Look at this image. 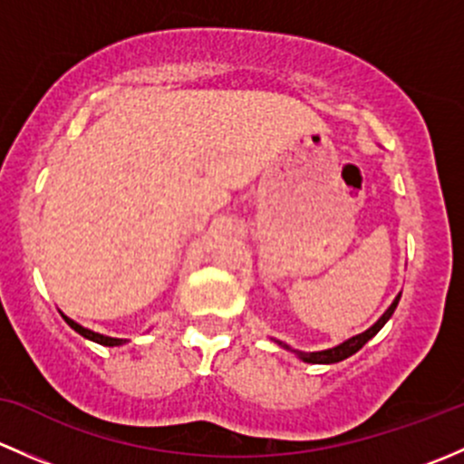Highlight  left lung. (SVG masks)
<instances>
[{"label":"left lung","mask_w":464,"mask_h":464,"mask_svg":"<svg viewBox=\"0 0 464 464\" xmlns=\"http://www.w3.org/2000/svg\"><path fill=\"white\" fill-rule=\"evenodd\" d=\"M398 302H400V295L393 299V304H391L389 308H386V313L382 314L380 319H377V322L373 324V326L369 328V331H364V333H360V335L346 339V342H342V343H339V346L326 348V351H314V353L295 351V348H290L288 343H284V342H279V346H284L285 351L295 353V355H297L299 360L308 362V364H335V362H342V360H346V357L355 355V353L360 351V348L364 346V343L369 342V339H373V337L377 335V333L382 331V326H384V324L389 322L391 314L395 313V308H398Z\"/></svg>","instance_id":"obj_1"}]
</instances>
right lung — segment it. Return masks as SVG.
<instances>
[{
	"label": "right lung",
	"instance_id": "obj_1",
	"mask_svg": "<svg viewBox=\"0 0 464 464\" xmlns=\"http://www.w3.org/2000/svg\"><path fill=\"white\" fill-rule=\"evenodd\" d=\"M62 317H64V322L69 324V326L73 328L75 333H80V335H82V337H87V339H91V342H95V343H102V346H121V343H125V342H127V339L107 337V335H100V333H93V331H89V328L80 326L78 322H73V319H69V317H66V314H62Z\"/></svg>",
	"mask_w": 464,
	"mask_h": 464
}]
</instances>
